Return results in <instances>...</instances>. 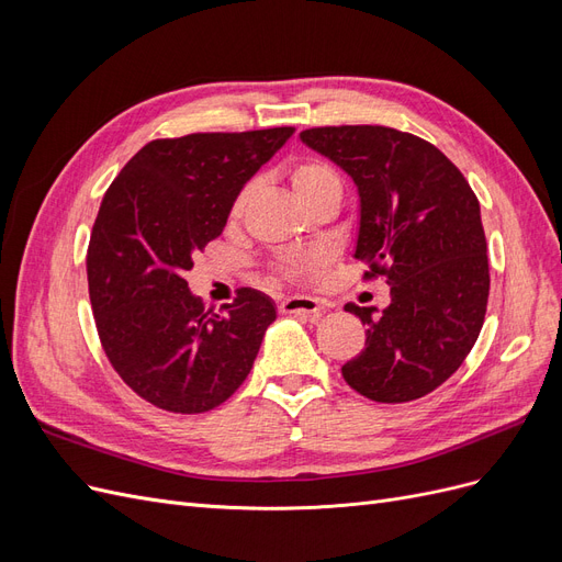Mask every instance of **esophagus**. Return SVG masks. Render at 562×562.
<instances>
[{
    "instance_id": "34e87169",
    "label": "esophagus",
    "mask_w": 562,
    "mask_h": 562,
    "mask_svg": "<svg viewBox=\"0 0 562 562\" xmlns=\"http://www.w3.org/2000/svg\"><path fill=\"white\" fill-rule=\"evenodd\" d=\"M279 310L283 314H300V316H310V318H318L321 316V302L314 297H304V295H295V297H285Z\"/></svg>"
}]
</instances>
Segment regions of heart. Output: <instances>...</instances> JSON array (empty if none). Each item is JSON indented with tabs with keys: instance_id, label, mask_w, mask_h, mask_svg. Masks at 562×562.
Listing matches in <instances>:
<instances>
[{
	"instance_id": "heart-1",
	"label": "heart",
	"mask_w": 562,
	"mask_h": 562,
	"mask_svg": "<svg viewBox=\"0 0 562 562\" xmlns=\"http://www.w3.org/2000/svg\"><path fill=\"white\" fill-rule=\"evenodd\" d=\"M291 184H293V192L300 199V203H310L323 194H339L342 196V182H339V176L335 173V168L328 166L326 161H318V159H304L300 164H295L291 168ZM244 199L246 192L239 194V199L234 201V215H239L241 206H244ZM304 267L302 258H285L279 265V274L281 277H295L297 271Z\"/></svg>"
}]
</instances>
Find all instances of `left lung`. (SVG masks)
<instances>
[{
	"label": "left lung",
	"instance_id": "1",
	"mask_svg": "<svg viewBox=\"0 0 562 562\" xmlns=\"http://www.w3.org/2000/svg\"><path fill=\"white\" fill-rule=\"evenodd\" d=\"M302 143L328 157L359 190L353 258L384 277L391 302L345 304L366 349L342 366L361 396L405 403L431 394L464 363L490 295L481 206L467 178L431 143L386 126H321Z\"/></svg>",
	"mask_w": 562,
	"mask_h": 562
}]
</instances>
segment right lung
I'll list each match as a JSON object with an SVG mask.
<instances>
[{"label": "right lung", "mask_w": 562, "mask_h": 562, "mask_svg": "<svg viewBox=\"0 0 562 562\" xmlns=\"http://www.w3.org/2000/svg\"><path fill=\"white\" fill-rule=\"evenodd\" d=\"M293 126L192 133L147 143L114 178L89 241V295L100 342L135 394L196 415L244 384L267 328L269 295L241 288L223 312H203L184 271L223 234L244 184Z\"/></svg>", "instance_id": "add662e5"}]
</instances>
